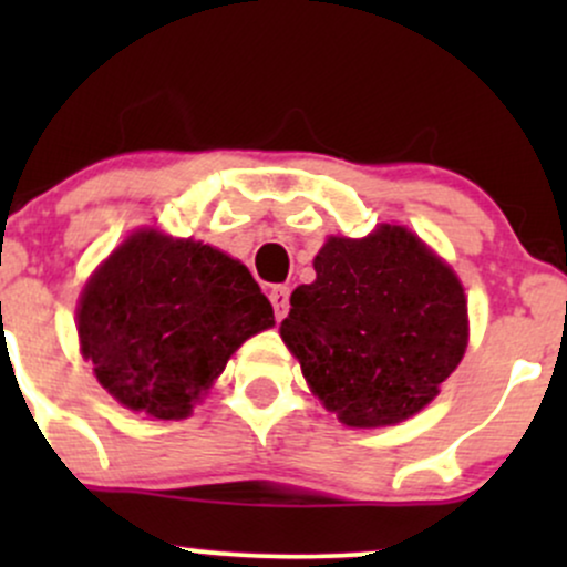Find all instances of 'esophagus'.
<instances>
[{"label": "esophagus", "instance_id": "obj_1", "mask_svg": "<svg viewBox=\"0 0 567 567\" xmlns=\"http://www.w3.org/2000/svg\"><path fill=\"white\" fill-rule=\"evenodd\" d=\"M269 301H271V306H275L277 322H282L285 317H288V309H290V290L285 288V285H275V288L269 290Z\"/></svg>", "mask_w": 567, "mask_h": 567}]
</instances>
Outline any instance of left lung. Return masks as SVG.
Listing matches in <instances>:
<instances>
[{
  "instance_id": "1",
  "label": "left lung",
  "mask_w": 567,
  "mask_h": 567,
  "mask_svg": "<svg viewBox=\"0 0 567 567\" xmlns=\"http://www.w3.org/2000/svg\"><path fill=\"white\" fill-rule=\"evenodd\" d=\"M279 336L338 421L392 426L426 408L470 343L455 271L405 226L330 237Z\"/></svg>"
}]
</instances>
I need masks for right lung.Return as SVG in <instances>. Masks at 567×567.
Instances as JSON below:
<instances>
[{
    "label": "right lung",
    "instance_id": "obj_1",
    "mask_svg": "<svg viewBox=\"0 0 567 567\" xmlns=\"http://www.w3.org/2000/svg\"><path fill=\"white\" fill-rule=\"evenodd\" d=\"M275 309L243 266L194 239L135 231L84 285V360L120 405L162 421L192 413Z\"/></svg>",
    "mask_w": 567,
    "mask_h": 567
}]
</instances>
